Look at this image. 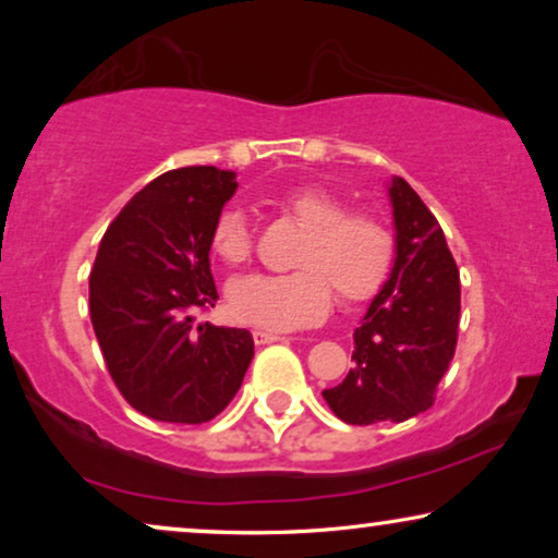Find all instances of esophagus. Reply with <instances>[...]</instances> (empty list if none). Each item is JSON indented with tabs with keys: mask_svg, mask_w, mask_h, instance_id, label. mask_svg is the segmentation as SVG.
Returning <instances> with one entry per match:
<instances>
[{
	"mask_svg": "<svg viewBox=\"0 0 558 558\" xmlns=\"http://www.w3.org/2000/svg\"><path fill=\"white\" fill-rule=\"evenodd\" d=\"M279 340H287V338H281V335H277V332L254 330V342H256V345H269V342H279Z\"/></svg>",
	"mask_w": 558,
	"mask_h": 558,
	"instance_id": "esophagus-1",
	"label": "esophagus"
}]
</instances>
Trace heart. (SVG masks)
Returning a JSON list of instances; mask_svg holds the SVG:
<instances>
[{
	"mask_svg": "<svg viewBox=\"0 0 558 558\" xmlns=\"http://www.w3.org/2000/svg\"><path fill=\"white\" fill-rule=\"evenodd\" d=\"M279 208L304 231L292 274L235 281L228 292L233 317L266 330H294L317 323L338 292L342 304H357L380 292L396 262V239L384 220L348 210V203L323 187H294L279 197ZM210 248L228 266L246 264L254 233L246 216L226 208L213 223Z\"/></svg>",
	"mask_w": 558,
	"mask_h": 558,
	"instance_id": "obj_1",
	"label": "heart"
}]
</instances>
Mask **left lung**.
<instances>
[{
  "instance_id": "left-lung-1",
  "label": "left lung",
  "mask_w": 558,
  "mask_h": 558,
  "mask_svg": "<svg viewBox=\"0 0 558 558\" xmlns=\"http://www.w3.org/2000/svg\"><path fill=\"white\" fill-rule=\"evenodd\" d=\"M396 262L391 279L355 330L353 371L323 396L345 424L407 422L432 409L454 357L460 271L445 231L403 178L391 187Z\"/></svg>"
}]
</instances>
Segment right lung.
Instances as JSON below:
<instances>
[{
	"label": "right lung",
	"instance_id": "1",
	"mask_svg": "<svg viewBox=\"0 0 558 558\" xmlns=\"http://www.w3.org/2000/svg\"><path fill=\"white\" fill-rule=\"evenodd\" d=\"M235 187L233 172L205 165L159 174L98 246L88 307L106 368L126 403L157 422L216 418L254 357L248 330L195 319L216 307L210 233Z\"/></svg>",
	"mask_w": 558,
	"mask_h": 558
}]
</instances>
